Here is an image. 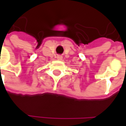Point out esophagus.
Returning <instances> with one entry per match:
<instances>
[{"instance_id":"34e87169","label":"esophagus","mask_w":126,"mask_h":126,"mask_svg":"<svg viewBox=\"0 0 126 126\" xmlns=\"http://www.w3.org/2000/svg\"><path fill=\"white\" fill-rule=\"evenodd\" d=\"M63 59V57L61 55H58L57 56V59H59V60H61Z\"/></svg>"}]
</instances>
